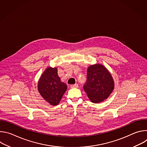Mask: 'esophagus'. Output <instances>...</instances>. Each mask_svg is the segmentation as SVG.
Segmentation results:
<instances>
[{
    "label": "esophagus",
    "mask_w": 147,
    "mask_h": 147,
    "mask_svg": "<svg viewBox=\"0 0 147 147\" xmlns=\"http://www.w3.org/2000/svg\"><path fill=\"white\" fill-rule=\"evenodd\" d=\"M78 87V85L77 84H74V85L70 86V88H76Z\"/></svg>",
    "instance_id": "esophagus-1"
}]
</instances>
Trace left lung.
Instances as JSON below:
<instances>
[{
  "instance_id": "left-lung-1",
  "label": "left lung",
  "mask_w": 147,
  "mask_h": 147,
  "mask_svg": "<svg viewBox=\"0 0 147 147\" xmlns=\"http://www.w3.org/2000/svg\"><path fill=\"white\" fill-rule=\"evenodd\" d=\"M87 74L83 88L91 101L97 103L107 99L115 87L113 79L107 69L100 64L91 65Z\"/></svg>"
}]
</instances>
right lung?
Listing matches in <instances>:
<instances>
[{
	"instance_id": "1",
	"label": "right lung",
	"mask_w": 147,
	"mask_h": 147,
	"mask_svg": "<svg viewBox=\"0 0 147 147\" xmlns=\"http://www.w3.org/2000/svg\"><path fill=\"white\" fill-rule=\"evenodd\" d=\"M67 88L61 81L56 67H49L41 75L38 83V90L42 98L51 105L59 104Z\"/></svg>"
}]
</instances>
